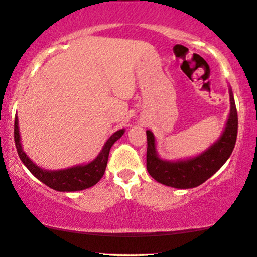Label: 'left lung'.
<instances>
[{"mask_svg": "<svg viewBox=\"0 0 257 257\" xmlns=\"http://www.w3.org/2000/svg\"><path fill=\"white\" fill-rule=\"evenodd\" d=\"M229 96L230 112L223 133L209 149L191 159L177 161L160 159L156 150V138L152 132L146 131V167L154 180L174 188H193L208 180L223 166L233 152L237 137V111L231 89Z\"/></svg>", "mask_w": 257, "mask_h": 257, "instance_id": "1", "label": "left lung"}]
</instances>
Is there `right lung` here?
<instances>
[{"label":"right lung","mask_w":257,"mask_h":257,"mask_svg":"<svg viewBox=\"0 0 257 257\" xmlns=\"http://www.w3.org/2000/svg\"><path fill=\"white\" fill-rule=\"evenodd\" d=\"M125 130H119L114 132L110 138L104 144L103 149L97 158L91 163L86 165H78L65 170L58 171H48L44 168L38 167L36 164L33 163L27 156L26 152L22 150L19 131V119L15 117V125H14V139H15V145L17 153H19L20 159L26 165L28 170L36 177L38 180L43 182L49 187L58 192H76L92 187L98 181L103 178L105 173V168L107 165L108 153L113 144L124 135Z\"/></svg>","instance_id":"1"}]
</instances>
